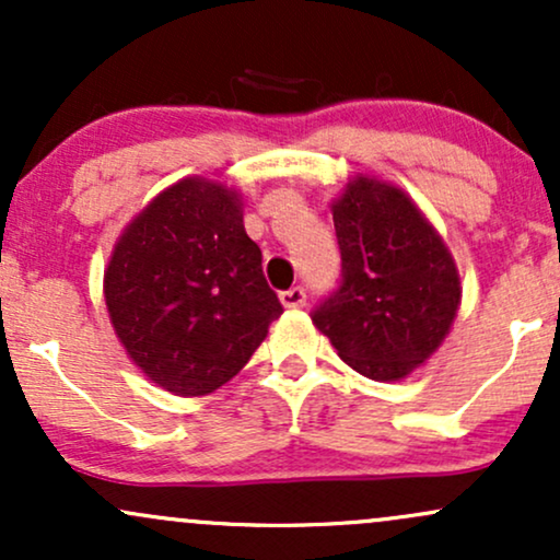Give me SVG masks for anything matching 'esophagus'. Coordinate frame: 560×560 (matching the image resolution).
I'll use <instances>...</instances> for the list:
<instances>
[{
	"mask_svg": "<svg viewBox=\"0 0 560 560\" xmlns=\"http://www.w3.org/2000/svg\"><path fill=\"white\" fill-rule=\"evenodd\" d=\"M279 300H281V305H284V307H302V305H305V289H302V287L287 289V292L279 294Z\"/></svg>",
	"mask_w": 560,
	"mask_h": 560,
	"instance_id": "esophagus-1",
	"label": "esophagus"
}]
</instances>
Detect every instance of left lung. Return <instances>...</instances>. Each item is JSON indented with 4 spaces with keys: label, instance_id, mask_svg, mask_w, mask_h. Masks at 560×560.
Masks as SVG:
<instances>
[{
    "label": "left lung",
    "instance_id": "obj_1",
    "mask_svg": "<svg viewBox=\"0 0 560 560\" xmlns=\"http://www.w3.org/2000/svg\"><path fill=\"white\" fill-rule=\"evenodd\" d=\"M342 284L313 313L358 374L400 382L440 350L460 307L447 244L400 186L358 173L331 199Z\"/></svg>",
    "mask_w": 560,
    "mask_h": 560
}]
</instances>
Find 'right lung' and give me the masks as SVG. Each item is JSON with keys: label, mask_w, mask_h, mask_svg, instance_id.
<instances>
[{"label": "right lung", "mask_w": 560, "mask_h": 560, "mask_svg": "<svg viewBox=\"0 0 560 560\" xmlns=\"http://www.w3.org/2000/svg\"><path fill=\"white\" fill-rule=\"evenodd\" d=\"M260 262L240 189L205 176L171 184L133 215L105 268L126 355L178 397L223 387L284 313Z\"/></svg>", "instance_id": "1"}]
</instances>
